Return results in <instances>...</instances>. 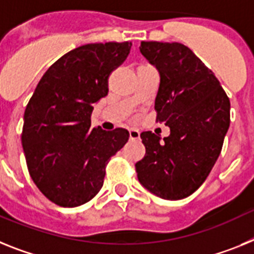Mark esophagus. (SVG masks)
<instances>
[{
	"label": "esophagus",
	"instance_id": "1",
	"mask_svg": "<svg viewBox=\"0 0 254 254\" xmlns=\"http://www.w3.org/2000/svg\"><path fill=\"white\" fill-rule=\"evenodd\" d=\"M129 138L130 139H140V133L135 129L129 130Z\"/></svg>",
	"mask_w": 254,
	"mask_h": 254
}]
</instances>
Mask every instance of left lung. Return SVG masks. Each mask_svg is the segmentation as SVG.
I'll list each match as a JSON object with an SVG mask.
<instances>
[{
	"instance_id": "left-lung-1",
	"label": "left lung",
	"mask_w": 254,
	"mask_h": 254,
	"mask_svg": "<svg viewBox=\"0 0 254 254\" xmlns=\"http://www.w3.org/2000/svg\"><path fill=\"white\" fill-rule=\"evenodd\" d=\"M139 50L160 74L156 120L170 127V135L161 142L152 131L140 134L145 156L135 164L138 180L157 197L183 199L203 184L219 158L230 125V101L187 46L142 42Z\"/></svg>"
}]
</instances>
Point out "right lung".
I'll use <instances>...</instances> for the list:
<instances>
[{
	"instance_id": "right-lung-1",
	"label": "right lung",
	"mask_w": 254,
	"mask_h": 254,
	"mask_svg": "<svg viewBox=\"0 0 254 254\" xmlns=\"http://www.w3.org/2000/svg\"><path fill=\"white\" fill-rule=\"evenodd\" d=\"M130 42L80 46L45 72L24 112L21 143L34 184L61 207L87 203L102 188L106 165L129 139L125 129L90 127L93 105L109 93V76Z\"/></svg>"
}]
</instances>
